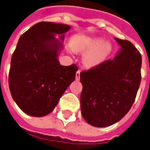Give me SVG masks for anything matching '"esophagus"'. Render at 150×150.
<instances>
[{"label": "esophagus", "instance_id": "esophagus-1", "mask_svg": "<svg viewBox=\"0 0 150 150\" xmlns=\"http://www.w3.org/2000/svg\"><path fill=\"white\" fill-rule=\"evenodd\" d=\"M80 73H81V71L77 70V73H76V80H79L80 79Z\"/></svg>", "mask_w": 150, "mask_h": 150}]
</instances>
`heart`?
I'll list each match as a JSON object with an SVG mask.
<instances>
[{"instance_id":"obj_1","label":"heart","mask_w":150,"mask_h":150,"mask_svg":"<svg viewBox=\"0 0 150 150\" xmlns=\"http://www.w3.org/2000/svg\"><path fill=\"white\" fill-rule=\"evenodd\" d=\"M70 47L74 52L82 53V62L87 67H95L103 63L112 52L113 46L110 41L101 37L76 35L70 40Z\"/></svg>"}]
</instances>
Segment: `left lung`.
Wrapping results in <instances>:
<instances>
[{"label":"left lung","instance_id":"obj_1","mask_svg":"<svg viewBox=\"0 0 150 150\" xmlns=\"http://www.w3.org/2000/svg\"><path fill=\"white\" fill-rule=\"evenodd\" d=\"M115 40L120 48L114 59L80 73L82 117L95 127L122 119L133 105L141 81V54L129 41Z\"/></svg>","mask_w":150,"mask_h":150}]
</instances>
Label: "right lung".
Masks as SVG:
<instances>
[{"label": "right lung", "instance_id": "add662e5", "mask_svg": "<svg viewBox=\"0 0 150 150\" xmlns=\"http://www.w3.org/2000/svg\"><path fill=\"white\" fill-rule=\"evenodd\" d=\"M70 29L64 24L40 22L20 37L11 58L9 87L27 115L42 117L52 112L75 80L77 66H63L58 59Z\"/></svg>", "mask_w": 150, "mask_h": 150}]
</instances>
